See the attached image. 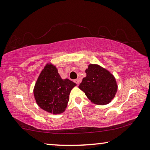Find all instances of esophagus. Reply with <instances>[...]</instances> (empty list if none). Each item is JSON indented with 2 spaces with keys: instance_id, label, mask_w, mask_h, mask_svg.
Here are the masks:
<instances>
[{
  "instance_id": "esophagus-1",
  "label": "esophagus",
  "mask_w": 150,
  "mask_h": 150,
  "mask_svg": "<svg viewBox=\"0 0 150 150\" xmlns=\"http://www.w3.org/2000/svg\"><path fill=\"white\" fill-rule=\"evenodd\" d=\"M74 82L76 83V84L79 85V83H80V80L79 79H77L74 80Z\"/></svg>"
}]
</instances>
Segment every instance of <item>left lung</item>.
<instances>
[{
  "instance_id": "1",
  "label": "left lung",
  "mask_w": 150,
  "mask_h": 150,
  "mask_svg": "<svg viewBox=\"0 0 150 150\" xmlns=\"http://www.w3.org/2000/svg\"><path fill=\"white\" fill-rule=\"evenodd\" d=\"M79 88L91 102L98 105L110 103L118 90L116 79L112 73L98 64H89Z\"/></svg>"
}]
</instances>
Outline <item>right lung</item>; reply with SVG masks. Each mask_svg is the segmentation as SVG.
I'll return each instance as SVG.
<instances>
[{"mask_svg": "<svg viewBox=\"0 0 150 150\" xmlns=\"http://www.w3.org/2000/svg\"><path fill=\"white\" fill-rule=\"evenodd\" d=\"M77 85L68 79H63L57 67L51 63L45 65L35 82L34 96L37 105L53 115L65 112L73 88Z\"/></svg>", "mask_w": 150, "mask_h": 150, "instance_id": "add662e5", "label": "right lung"}]
</instances>
